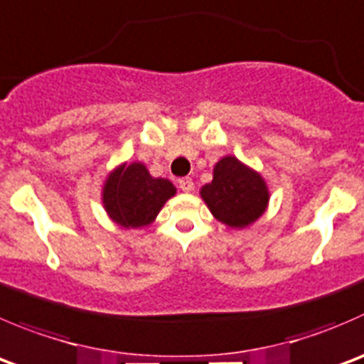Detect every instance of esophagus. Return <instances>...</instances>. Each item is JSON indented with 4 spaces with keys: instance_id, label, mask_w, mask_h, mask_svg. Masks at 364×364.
Returning a JSON list of instances; mask_svg holds the SVG:
<instances>
[{
    "instance_id": "34e87169",
    "label": "esophagus",
    "mask_w": 364,
    "mask_h": 364,
    "mask_svg": "<svg viewBox=\"0 0 364 364\" xmlns=\"http://www.w3.org/2000/svg\"><path fill=\"white\" fill-rule=\"evenodd\" d=\"M178 185H179V188L183 190V192H192V190H193L192 178H181L178 181Z\"/></svg>"
}]
</instances>
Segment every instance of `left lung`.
Wrapping results in <instances>:
<instances>
[{
	"mask_svg": "<svg viewBox=\"0 0 364 364\" xmlns=\"http://www.w3.org/2000/svg\"><path fill=\"white\" fill-rule=\"evenodd\" d=\"M200 197L217 220L242 229L264 213L268 188L257 172L235 156H225L215 165L213 181L200 188Z\"/></svg>",
	"mask_w": 364,
	"mask_h": 364,
	"instance_id": "8db88e82",
	"label": "left lung"
}]
</instances>
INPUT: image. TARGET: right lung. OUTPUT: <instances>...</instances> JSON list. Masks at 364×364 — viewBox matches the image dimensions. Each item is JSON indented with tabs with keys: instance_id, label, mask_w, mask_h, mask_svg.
<instances>
[{
	"instance_id": "1",
	"label": "right lung",
	"mask_w": 364,
	"mask_h": 364,
	"mask_svg": "<svg viewBox=\"0 0 364 364\" xmlns=\"http://www.w3.org/2000/svg\"><path fill=\"white\" fill-rule=\"evenodd\" d=\"M174 193V185L168 179L153 178L146 165H121L105 183L103 204L119 225L142 228L156 218L165 200Z\"/></svg>"
}]
</instances>
